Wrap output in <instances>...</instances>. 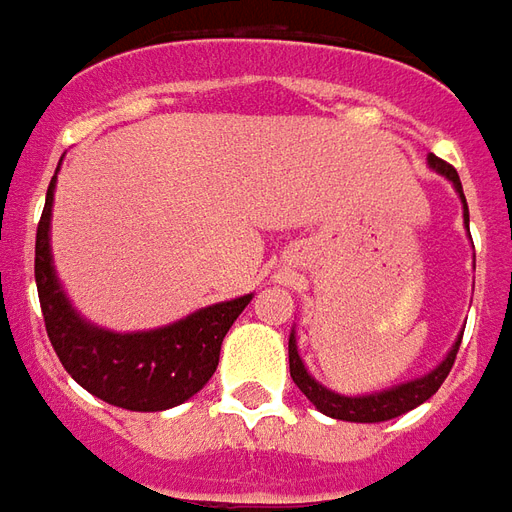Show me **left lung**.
Returning <instances> with one entry per match:
<instances>
[{"label":"left lung","instance_id":"8db88e82","mask_svg":"<svg viewBox=\"0 0 512 512\" xmlns=\"http://www.w3.org/2000/svg\"><path fill=\"white\" fill-rule=\"evenodd\" d=\"M428 164L436 175H441V178H447L452 183V189H455V194H458V200L463 205V224L469 227V205H466V197H463V186L458 172L450 164H444L441 158L433 156V153L428 156ZM461 337L463 334H458V340L452 343L447 356L433 370H428L425 376L411 378V381H403V384L386 386V389H378V392H365V395H340V392H334L329 386H323L321 381H315V376H310V370L304 367V359L299 356L296 329H293L288 340L290 378H293V384L299 386L312 406L318 408L321 414H326V417L343 419V422H386V419H395L400 414L411 411V408L422 406L428 397L439 392L444 378L450 376L452 362H455V354H458V345H461Z\"/></svg>","mask_w":512,"mask_h":512}]
</instances>
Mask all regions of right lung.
<instances>
[{"label": "right lung", "mask_w": 512, "mask_h": 512, "mask_svg": "<svg viewBox=\"0 0 512 512\" xmlns=\"http://www.w3.org/2000/svg\"><path fill=\"white\" fill-rule=\"evenodd\" d=\"M57 172L46 191L35 238V282L46 332L62 367L90 395L128 411H167L186 403L211 381L224 334L255 293L202 307L145 332H112L87 321L68 299L51 255Z\"/></svg>", "instance_id": "right-lung-1"}]
</instances>
